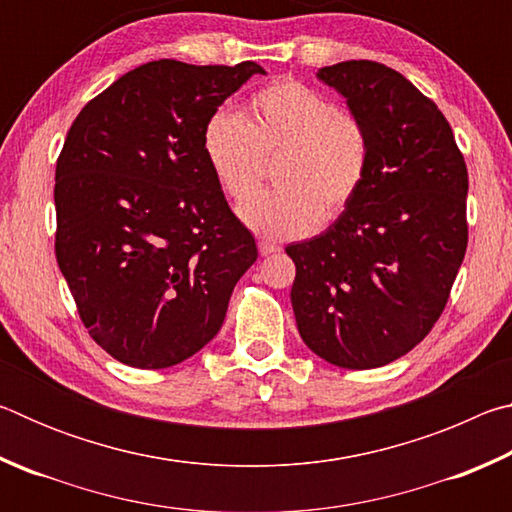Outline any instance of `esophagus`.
Wrapping results in <instances>:
<instances>
[{
    "mask_svg": "<svg viewBox=\"0 0 512 512\" xmlns=\"http://www.w3.org/2000/svg\"><path fill=\"white\" fill-rule=\"evenodd\" d=\"M257 248H259V255H262V257L273 255V253H280V246L273 244V241H266V239H259L257 241Z\"/></svg>",
    "mask_w": 512,
    "mask_h": 512,
    "instance_id": "obj_1",
    "label": "esophagus"
}]
</instances>
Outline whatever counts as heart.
<instances>
[{"label":"heart","mask_w":512,"mask_h":512,"mask_svg":"<svg viewBox=\"0 0 512 512\" xmlns=\"http://www.w3.org/2000/svg\"><path fill=\"white\" fill-rule=\"evenodd\" d=\"M203 153L223 194L241 201L266 160L275 192L250 196L239 216L266 239H296L352 205L366 183L370 137L359 117L300 81H277L248 103V119L219 110L203 128Z\"/></svg>","instance_id":"obj_1"}]
</instances>
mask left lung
Segmentation results:
<instances>
[{
    "mask_svg": "<svg viewBox=\"0 0 512 512\" xmlns=\"http://www.w3.org/2000/svg\"><path fill=\"white\" fill-rule=\"evenodd\" d=\"M370 137L366 183L314 239L287 246L291 305L311 352L339 368L386 366L443 314L467 248V167L436 103L375 60L323 67Z\"/></svg>",
    "mask_w": 512,
    "mask_h": 512,
    "instance_id": "left-lung-1",
    "label": "left lung"
}]
</instances>
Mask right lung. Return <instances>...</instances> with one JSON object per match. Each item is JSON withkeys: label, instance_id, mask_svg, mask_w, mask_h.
Listing matches in <instances>:
<instances>
[{"label": "right lung", "instance_id": "add662e5", "mask_svg": "<svg viewBox=\"0 0 512 512\" xmlns=\"http://www.w3.org/2000/svg\"><path fill=\"white\" fill-rule=\"evenodd\" d=\"M253 74L162 58L88 101L56 162V259L92 341L126 366H176L210 343L257 259L203 128Z\"/></svg>", "mask_w": 512, "mask_h": 512}]
</instances>
